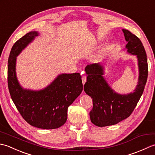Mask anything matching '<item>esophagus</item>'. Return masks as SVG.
I'll return each instance as SVG.
<instances>
[{
	"instance_id": "1",
	"label": "esophagus",
	"mask_w": 155,
	"mask_h": 155,
	"mask_svg": "<svg viewBox=\"0 0 155 155\" xmlns=\"http://www.w3.org/2000/svg\"><path fill=\"white\" fill-rule=\"evenodd\" d=\"M87 81V77H85V76H83V77H82V81H83V84H84L85 83V82Z\"/></svg>"
}]
</instances>
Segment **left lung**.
I'll list each match as a JSON object with an SVG mask.
<instances>
[{"mask_svg": "<svg viewBox=\"0 0 155 155\" xmlns=\"http://www.w3.org/2000/svg\"><path fill=\"white\" fill-rule=\"evenodd\" d=\"M128 42V53L135 55L138 61L139 79L133 92L119 94L115 92L104 77V67L100 63L88 64L85 71L88 75L84 90L93 98V107L90 112L91 120L98 127L116 124L133 113L144 91L148 77L147 54L140 39L126 29H123Z\"/></svg>", "mask_w": 155, "mask_h": 155, "instance_id": "obj_1", "label": "left lung"}]
</instances>
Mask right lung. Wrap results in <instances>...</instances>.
Returning a JSON list of instances; mask_svg holds the SVG:
<instances>
[{
    "label": "right lung",
    "instance_id": "right-lung-1",
    "mask_svg": "<svg viewBox=\"0 0 155 155\" xmlns=\"http://www.w3.org/2000/svg\"><path fill=\"white\" fill-rule=\"evenodd\" d=\"M39 35L28 32L12 46L8 61V87L13 103L28 124L42 129H54L67 119L68 107L83 89L79 73L58 74L43 89L33 91L23 88L16 73V57Z\"/></svg>",
    "mask_w": 155,
    "mask_h": 155
}]
</instances>
